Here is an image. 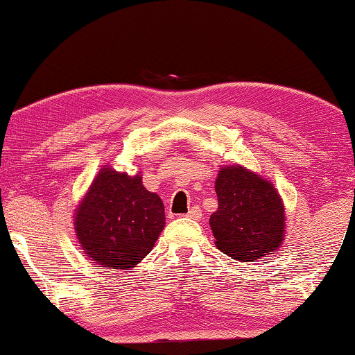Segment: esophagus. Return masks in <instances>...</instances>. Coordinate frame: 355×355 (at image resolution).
Returning a JSON list of instances; mask_svg holds the SVG:
<instances>
[{
    "mask_svg": "<svg viewBox=\"0 0 355 355\" xmlns=\"http://www.w3.org/2000/svg\"><path fill=\"white\" fill-rule=\"evenodd\" d=\"M186 216H187V218H192V220H200L202 213H200V210H198V207H192L191 210L187 211Z\"/></svg>",
    "mask_w": 355,
    "mask_h": 355,
    "instance_id": "1",
    "label": "esophagus"
}]
</instances>
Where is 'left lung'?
<instances>
[{
	"label": "left lung",
	"mask_w": 355,
	"mask_h": 355,
	"mask_svg": "<svg viewBox=\"0 0 355 355\" xmlns=\"http://www.w3.org/2000/svg\"><path fill=\"white\" fill-rule=\"evenodd\" d=\"M215 191L218 210L211 213L210 227L223 254L252 261L279 249L286 213L273 182L241 164H230L218 171Z\"/></svg>",
	"instance_id": "8db88e82"
}]
</instances>
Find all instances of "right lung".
Wrapping results in <instances>:
<instances>
[{"mask_svg": "<svg viewBox=\"0 0 355 355\" xmlns=\"http://www.w3.org/2000/svg\"><path fill=\"white\" fill-rule=\"evenodd\" d=\"M77 241L92 263L129 270L140 263L164 227V205L142 184L103 164L74 210Z\"/></svg>", "mask_w": 355, "mask_h": 355, "instance_id": "add662e5", "label": "right lung"}]
</instances>
